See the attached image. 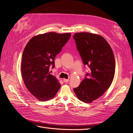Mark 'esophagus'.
I'll return each mask as SVG.
<instances>
[{"label":"esophagus","mask_w":133,"mask_h":133,"mask_svg":"<svg viewBox=\"0 0 133 133\" xmlns=\"http://www.w3.org/2000/svg\"><path fill=\"white\" fill-rule=\"evenodd\" d=\"M63 81H64V82H65V83H68V82H69V79H64Z\"/></svg>","instance_id":"esophagus-1"}]
</instances>
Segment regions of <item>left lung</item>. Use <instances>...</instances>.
Here are the masks:
<instances>
[{"label": "left lung", "instance_id": "1", "mask_svg": "<svg viewBox=\"0 0 133 133\" xmlns=\"http://www.w3.org/2000/svg\"><path fill=\"white\" fill-rule=\"evenodd\" d=\"M73 38L83 64L90 69L74 91L80 100L91 103L112 83L115 70L114 55L109 44L99 35L84 32L75 33Z\"/></svg>", "mask_w": 133, "mask_h": 133}]
</instances>
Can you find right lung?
<instances>
[{"label":"right lung","instance_id":"obj_1","mask_svg":"<svg viewBox=\"0 0 133 133\" xmlns=\"http://www.w3.org/2000/svg\"><path fill=\"white\" fill-rule=\"evenodd\" d=\"M70 33L49 32L32 38L23 51L22 74L30 93L39 101L53 99L60 89V84L50 74V66L54 68L56 55L69 41Z\"/></svg>","mask_w":133,"mask_h":133}]
</instances>
